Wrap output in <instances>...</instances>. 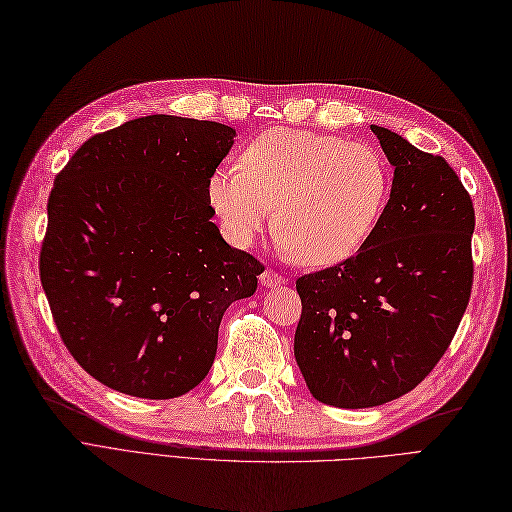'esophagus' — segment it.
I'll return each mask as SVG.
<instances>
[{"label":"esophagus","instance_id":"34e87169","mask_svg":"<svg viewBox=\"0 0 512 512\" xmlns=\"http://www.w3.org/2000/svg\"><path fill=\"white\" fill-rule=\"evenodd\" d=\"M260 284L262 286H280V284H284V278H282L278 271L265 269V271L260 273Z\"/></svg>","mask_w":512,"mask_h":512}]
</instances>
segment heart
<instances>
[{
    "mask_svg": "<svg viewBox=\"0 0 512 512\" xmlns=\"http://www.w3.org/2000/svg\"><path fill=\"white\" fill-rule=\"evenodd\" d=\"M390 187V165L375 146L273 129L243 150L241 165L213 172L209 200L234 245H252L275 215L282 250L327 267L362 250Z\"/></svg>",
    "mask_w": 512,
    "mask_h": 512,
    "instance_id": "obj_1",
    "label": "heart"
}]
</instances>
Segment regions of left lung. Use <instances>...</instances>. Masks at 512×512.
Here are the masks:
<instances>
[{"mask_svg": "<svg viewBox=\"0 0 512 512\" xmlns=\"http://www.w3.org/2000/svg\"><path fill=\"white\" fill-rule=\"evenodd\" d=\"M394 165L355 256L301 275L295 359L316 400L364 409L411 392L446 353L474 282V204L448 161L372 124Z\"/></svg>", "mask_w": 512, "mask_h": 512, "instance_id": "left-lung-1", "label": "left lung"}]
</instances>
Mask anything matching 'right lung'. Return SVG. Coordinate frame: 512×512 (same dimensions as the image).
I'll list each match as a JSON object with an SVG mask.
<instances>
[{
    "label": "right lung",
    "instance_id": "right-lung-1",
    "mask_svg": "<svg viewBox=\"0 0 512 512\" xmlns=\"http://www.w3.org/2000/svg\"><path fill=\"white\" fill-rule=\"evenodd\" d=\"M226 124L144 116L96 133L55 176L40 282L66 349L88 375L140 398L206 377L232 301L265 271L211 222L209 181Z\"/></svg>",
    "mask_w": 512,
    "mask_h": 512
}]
</instances>
